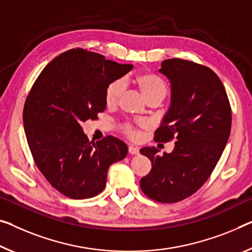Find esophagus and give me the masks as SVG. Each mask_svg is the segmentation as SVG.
<instances>
[{
	"label": "esophagus",
	"mask_w": 252,
	"mask_h": 252,
	"mask_svg": "<svg viewBox=\"0 0 252 252\" xmlns=\"http://www.w3.org/2000/svg\"><path fill=\"white\" fill-rule=\"evenodd\" d=\"M128 152H129V154H138V149L137 148H135V146H129L128 148Z\"/></svg>",
	"instance_id": "1"
}]
</instances>
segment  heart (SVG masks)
Returning <instances> with one entry per match:
<instances>
[{"label": "heart", "instance_id": "b5f03b06", "mask_svg": "<svg viewBox=\"0 0 252 252\" xmlns=\"http://www.w3.org/2000/svg\"><path fill=\"white\" fill-rule=\"evenodd\" d=\"M136 83L148 101L151 99H161L162 101L166 95V92H168V87H166L164 81L157 75L150 74V73H142V74L137 75ZM124 90H125V82L122 79L111 82L104 92V99H106L108 106H113V104L117 103ZM124 131L131 139H136L138 137L136 128L129 124L124 127Z\"/></svg>", "mask_w": 252, "mask_h": 252}]
</instances>
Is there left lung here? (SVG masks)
I'll use <instances>...</instances> for the list:
<instances>
[{
    "mask_svg": "<svg viewBox=\"0 0 252 252\" xmlns=\"http://www.w3.org/2000/svg\"><path fill=\"white\" fill-rule=\"evenodd\" d=\"M158 72L171 84V103L154 141H177L162 157L156 148L141 149L152 169L139 186L151 199L170 204L191 196L210 178L230 137L232 115L223 83L210 67L170 59Z\"/></svg>",
    "mask_w": 252,
    "mask_h": 252,
    "instance_id": "1",
    "label": "left lung"
}]
</instances>
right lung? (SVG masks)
<instances>
[{"label":"right lung","instance_id":"obj_1","mask_svg":"<svg viewBox=\"0 0 252 252\" xmlns=\"http://www.w3.org/2000/svg\"><path fill=\"white\" fill-rule=\"evenodd\" d=\"M133 68L76 48L46 65L27 96L25 133L34 163L56 190L72 199L91 198L106 187L109 166L128 149L107 136L90 142L81 124L106 109L104 92Z\"/></svg>","mask_w":252,"mask_h":252}]
</instances>
